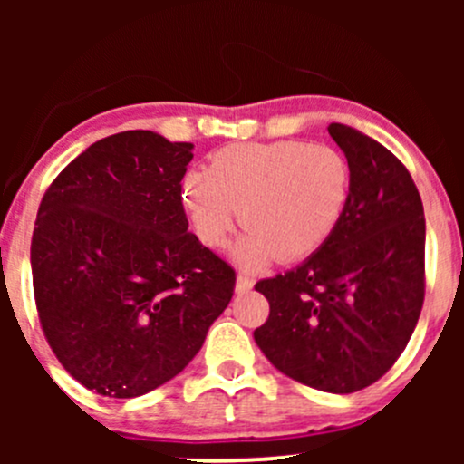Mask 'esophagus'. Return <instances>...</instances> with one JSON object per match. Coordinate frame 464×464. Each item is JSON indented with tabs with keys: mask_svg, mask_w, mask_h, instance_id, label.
I'll return each instance as SVG.
<instances>
[{
	"mask_svg": "<svg viewBox=\"0 0 464 464\" xmlns=\"http://www.w3.org/2000/svg\"><path fill=\"white\" fill-rule=\"evenodd\" d=\"M253 290V279H248L246 275H237L236 279V292L237 295H246V292Z\"/></svg>",
	"mask_w": 464,
	"mask_h": 464,
	"instance_id": "34e87169",
	"label": "esophagus"
}]
</instances>
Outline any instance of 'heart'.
<instances>
[{
  "label": "heart",
  "instance_id": "obj_1",
  "mask_svg": "<svg viewBox=\"0 0 464 464\" xmlns=\"http://www.w3.org/2000/svg\"><path fill=\"white\" fill-rule=\"evenodd\" d=\"M351 169L335 148L305 141L231 143L209 169H189L180 202L205 246L222 248L246 227L233 257L262 268L276 257L299 262L321 250L347 211Z\"/></svg>",
  "mask_w": 464,
  "mask_h": 464
}]
</instances>
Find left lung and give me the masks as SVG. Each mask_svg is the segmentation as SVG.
<instances>
[{"label": "left lung", "instance_id": "8db88e82", "mask_svg": "<svg viewBox=\"0 0 464 464\" xmlns=\"http://www.w3.org/2000/svg\"><path fill=\"white\" fill-rule=\"evenodd\" d=\"M351 169L347 211L329 242L255 290L270 316L255 343L275 369L335 395L362 391L395 364L425 295V218L412 177L380 141L329 124Z\"/></svg>", "mask_w": 464, "mask_h": 464}]
</instances>
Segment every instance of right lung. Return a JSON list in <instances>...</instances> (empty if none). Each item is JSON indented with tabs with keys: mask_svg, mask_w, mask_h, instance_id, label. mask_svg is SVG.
Returning <instances> with one entry per match:
<instances>
[{
	"mask_svg": "<svg viewBox=\"0 0 464 464\" xmlns=\"http://www.w3.org/2000/svg\"><path fill=\"white\" fill-rule=\"evenodd\" d=\"M194 143L126 130L92 143L41 200L30 264L58 362L98 395H146L194 360L236 273L180 202Z\"/></svg>",
	"mask_w": 464,
	"mask_h": 464,
	"instance_id": "right-lung-1",
	"label": "right lung"
}]
</instances>
